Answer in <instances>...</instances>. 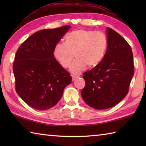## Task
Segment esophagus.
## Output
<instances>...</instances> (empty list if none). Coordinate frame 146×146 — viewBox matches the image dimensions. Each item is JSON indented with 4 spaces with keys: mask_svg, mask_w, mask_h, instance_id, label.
<instances>
[{
    "mask_svg": "<svg viewBox=\"0 0 146 146\" xmlns=\"http://www.w3.org/2000/svg\"><path fill=\"white\" fill-rule=\"evenodd\" d=\"M79 76H75V75H72V80L73 81H74V80H75L76 78H78Z\"/></svg>",
    "mask_w": 146,
    "mask_h": 146,
    "instance_id": "34e87169",
    "label": "esophagus"
}]
</instances>
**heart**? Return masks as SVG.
<instances>
[{
    "label": "heart",
    "mask_w": 146,
    "mask_h": 146,
    "mask_svg": "<svg viewBox=\"0 0 146 146\" xmlns=\"http://www.w3.org/2000/svg\"><path fill=\"white\" fill-rule=\"evenodd\" d=\"M108 48V38L100 31L78 29L69 33L64 43L58 42L53 49V55L62 67L70 66L74 57L76 59L70 68L73 74H80L88 66L95 67L104 58Z\"/></svg>",
    "instance_id": "1"
}]
</instances>
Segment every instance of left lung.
Here are the masks:
<instances>
[{"mask_svg": "<svg viewBox=\"0 0 146 146\" xmlns=\"http://www.w3.org/2000/svg\"><path fill=\"white\" fill-rule=\"evenodd\" d=\"M108 48L102 62L83 74L84 102L96 110L111 108L125 97L134 73L133 55L127 42L110 28L106 29Z\"/></svg>", "mask_w": 146, "mask_h": 146, "instance_id": "1", "label": "left lung"}]
</instances>
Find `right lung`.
Here are the masks:
<instances>
[{
	"label": "right lung",
	"mask_w": 146,
	"mask_h": 146,
	"mask_svg": "<svg viewBox=\"0 0 146 146\" xmlns=\"http://www.w3.org/2000/svg\"><path fill=\"white\" fill-rule=\"evenodd\" d=\"M71 28L64 26L35 32L19 47L13 62L15 89L27 104L38 110L55 106L71 82L70 74L53 55V49Z\"/></svg>",
	"instance_id": "obj_1"
}]
</instances>
